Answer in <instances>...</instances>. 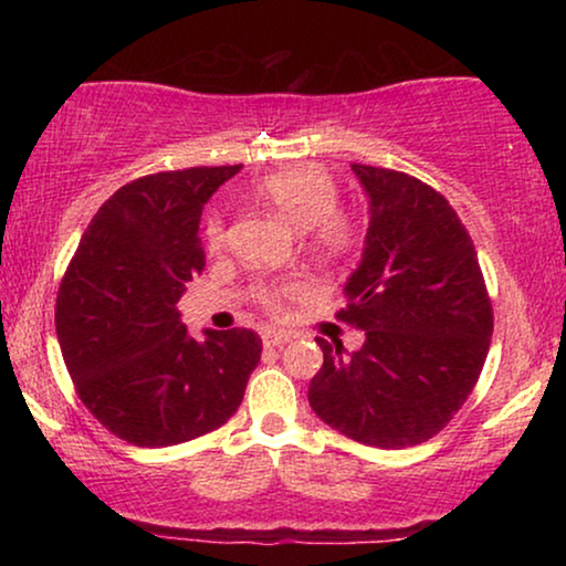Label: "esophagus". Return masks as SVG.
<instances>
[{
    "label": "esophagus",
    "mask_w": 566,
    "mask_h": 566,
    "mask_svg": "<svg viewBox=\"0 0 566 566\" xmlns=\"http://www.w3.org/2000/svg\"><path fill=\"white\" fill-rule=\"evenodd\" d=\"M262 343H265V347H283L285 343H291V332L265 329V335H262Z\"/></svg>",
    "instance_id": "34e87169"
}]
</instances>
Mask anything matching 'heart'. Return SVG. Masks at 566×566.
<instances>
[{"mask_svg":"<svg viewBox=\"0 0 566 566\" xmlns=\"http://www.w3.org/2000/svg\"><path fill=\"white\" fill-rule=\"evenodd\" d=\"M252 196L273 208L293 229L306 231V247L316 258L337 260L353 250L355 223L337 208V185L316 165H296L262 175L252 185ZM221 221L208 223V242L221 244ZM262 296L270 306H277L283 291L265 289Z\"/></svg>","mask_w":566,"mask_h":566,"instance_id":"obj_1","label":"heart"}]
</instances>
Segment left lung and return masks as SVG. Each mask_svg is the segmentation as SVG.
<instances>
[{
  "mask_svg": "<svg viewBox=\"0 0 566 566\" xmlns=\"http://www.w3.org/2000/svg\"><path fill=\"white\" fill-rule=\"evenodd\" d=\"M368 198L360 262L339 319L366 332L358 350L316 337L324 366L308 405L358 443L407 448L443 430L486 360L492 304L469 231L415 177L350 165Z\"/></svg>",
  "mask_w": 566,
  "mask_h": 566,
  "instance_id": "left-lung-1",
  "label": "left lung"
}]
</instances>
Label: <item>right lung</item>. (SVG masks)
Returning a JSON list of instances; mask_svg holds the SVG:
<instances>
[{
    "label": "right lung",
    "instance_id": "1",
    "mask_svg": "<svg viewBox=\"0 0 566 566\" xmlns=\"http://www.w3.org/2000/svg\"><path fill=\"white\" fill-rule=\"evenodd\" d=\"M242 165L159 172L99 206L61 283L56 335L90 412L134 446L165 448L221 428L242 405L262 339L252 329L190 337L177 312L206 268L208 198Z\"/></svg>",
    "mask_w": 566,
    "mask_h": 566
}]
</instances>
